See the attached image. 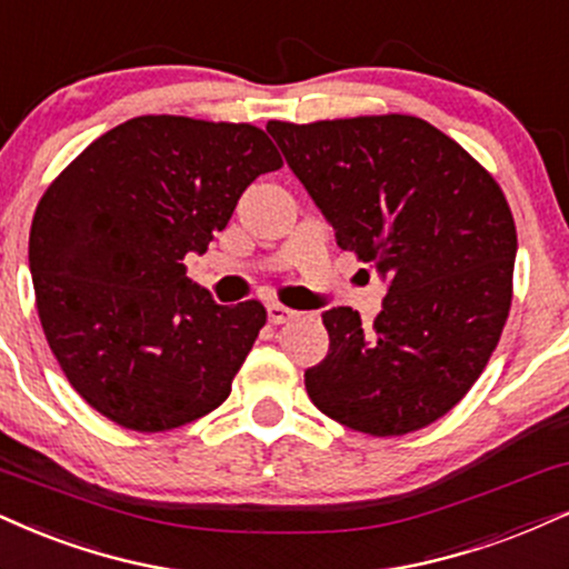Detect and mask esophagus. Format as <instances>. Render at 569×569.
Instances as JSON below:
<instances>
[{
    "mask_svg": "<svg viewBox=\"0 0 569 569\" xmlns=\"http://www.w3.org/2000/svg\"><path fill=\"white\" fill-rule=\"evenodd\" d=\"M266 311H269L271 325H287V321H292V319L298 317V311H292V308H287L282 303H269V308H266Z\"/></svg>",
    "mask_w": 569,
    "mask_h": 569,
    "instance_id": "obj_1",
    "label": "esophagus"
}]
</instances>
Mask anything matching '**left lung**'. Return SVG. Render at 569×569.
<instances>
[{"label":"left lung","mask_w":569,"mask_h":569,"mask_svg":"<svg viewBox=\"0 0 569 569\" xmlns=\"http://www.w3.org/2000/svg\"><path fill=\"white\" fill-rule=\"evenodd\" d=\"M342 250L388 279L369 329L348 306L321 313L325 361L306 371L313 406L377 438L453 409L499 346L517 229L496 179L413 116L269 121Z\"/></svg>","instance_id":"1"}]
</instances>
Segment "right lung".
I'll use <instances>...</instances> for the list:
<instances>
[{
  "instance_id": "add662e5",
  "label": "right lung",
  "mask_w": 569,
  "mask_h": 569,
  "mask_svg": "<svg viewBox=\"0 0 569 569\" xmlns=\"http://www.w3.org/2000/svg\"><path fill=\"white\" fill-rule=\"evenodd\" d=\"M282 168L250 123L139 116L47 187L28 237L41 329L68 382L110 422L166 432L219 409L266 325L187 277L237 200Z\"/></svg>"
}]
</instances>
